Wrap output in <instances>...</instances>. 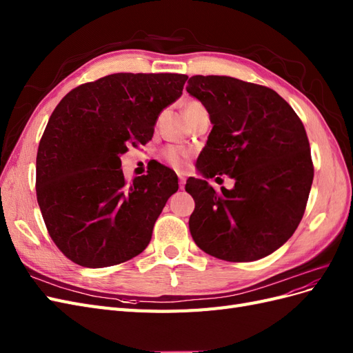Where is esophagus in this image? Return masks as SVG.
Masks as SVG:
<instances>
[{
	"label": "esophagus",
	"mask_w": 353,
	"mask_h": 353,
	"mask_svg": "<svg viewBox=\"0 0 353 353\" xmlns=\"http://www.w3.org/2000/svg\"><path fill=\"white\" fill-rule=\"evenodd\" d=\"M178 179H179V187L183 188L185 184V175L183 172H178Z\"/></svg>",
	"instance_id": "1"
}]
</instances>
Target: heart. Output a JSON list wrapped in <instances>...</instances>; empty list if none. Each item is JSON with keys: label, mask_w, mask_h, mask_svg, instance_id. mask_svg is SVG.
<instances>
[{"label": "heart", "mask_w": 353, "mask_h": 353, "mask_svg": "<svg viewBox=\"0 0 353 353\" xmlns=\"http://www.w3.org/2000/svg\"><path fill=\"white\" fill-rule=\"evenodd\" d=\"M205 109V105H203L200 101L197 100H190L185 103V108H184V112H185V116L194 113L197 110H203ZM191 153L190 150H187V148H183V147H175V145H168L163 148L162 152V157L165 162L168 165H170L175 169H181L184 165H185V160L191 157Z\"/></svg>", "instance_id": "1"}]
</instances>
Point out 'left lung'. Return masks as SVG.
Listing matches in <instances>:
<instances>
[{
	"label": "left lung",
	"instance_id": "obj_1",
	"mask_svg": "<svg viewBox=\"0 0 353 353\" xmlns=\"http://www.w3.org/2000/svg\"><path fill=\"white\" fill-rule=\"evenodd\" d=\"M187 91L213 123L197 159L205 179L188 178L196 201L190 232L199 248L228 262L271 254L301 223L314 179L302 121L283 97L263 85L230 77L188 79ZM227 174L231 190L215 192L206 177Z\"/></svg>",
	"mask_w": 353,
	"mask_h": 353
}]
</instances>
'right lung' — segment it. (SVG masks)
I'll return each mask as SVG.
<instances>
[{"instance_id": "obj_1", "label": "right lung", "mask_w": 353, "mask_h": 353, "mask_svg": "<svg viewBox=\"0 0 353 353\" xmlns=\"http://www.w3.org/2000/svg\"><path fill=\"white\" fill-rule=\"evenodd\" d=\"M187 74L113 73L68 92L50 116L37 154V200L59 250L85 268L132 259L176 193L157 165L128 183L121 156L152 140L157 116L183 94Z\"/></svg>"}]
</instances>
